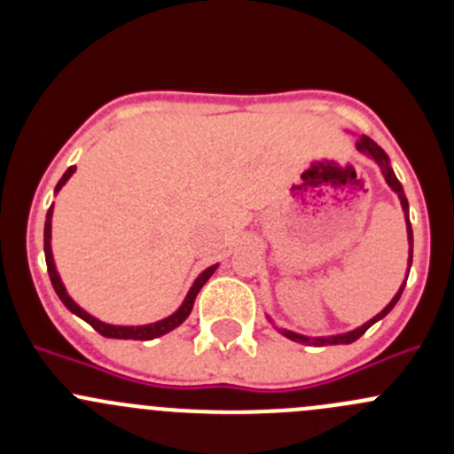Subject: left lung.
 <instances>
[{
  "mask_svg": "<svg viewBox=\"0 0 454 454\" xmlns=\"http://www.w3.org/2000/svg\"><path fill=\"white\" fill-rule=\"evenodd\" d=\"M356 149L363 151L364 155H369L371 160H373L375 164L380 167V171H382L384 180H387V184L391 186L393 193H397V198H400V204H402V210H404V217H406V235H409V270H411V263H413V228H411V219H409V201H406V195H404V189H402L400 180L395 177V173H393L391 168V162H388V155L384 153L382 146L375 145L373 140L367 138V136H360L358 142H356ZM406 278H409V272H406ZM404 286L406 281L402 283L400 290H397V294L393 296L391 303L387 305V308L382 309L380 314H375L373 318L367 320L364 325H360V327L351 329V332L347 333H336V336H303V333H296V332H290V329H278V332L283 333L286 338H290V340L294 342H301V345H314V347H323V345H349V342L358 340L360 336H363L364 332L371 327L373 323H378L380 318H384L388 312H391L393 308H395V303L400 301L402 292H404ZM270 318V316H268Z\"/></svg>",
  "mask_w": 454,
  "mask_h": 454,
  "instance_id": "left-lung-1",
  "label": "left lung"
}]
</instances>
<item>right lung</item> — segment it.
I'll use <instances>...</instances> for the list:
<instances>
[{"mask_svg":"<svg viewBox=\"0 0 454 454\" xmlns=\"http://www.w3.org/2000/svg\"><path fill=\"white\" fill-rule=\"evenodd\" d=\"M76 171V167H70L66 173H63V177L59 180L57 189H54V193H59V191L63 189V184H66L67 180L72 177V173ZM52 206H50L48 215H45V228H43V253H45V263H48V274H50V281H52V287L54 292H57V296L61 299V303L66 305L67 309H70L72 314H76L79 318H83L85 323H90L91 327L96 329V332L100 333V336L105 338H122V340H153V338L158 336H164V333L173 332L176 327H180L182 323H184L186 318H189L191 309H193V303H195V296L200 294V290L204 287V283L208 281L210 277H213V272L217 270V263L210 265V268H206L204 272L200 274L198 278H195V283L191 286L189 294H186L184 303L180 305V308L176 309L171 316H167V318L158 320V323H149V325H109V323H103V320L94 318L91 314H87L83 308H79V305L72 301V296L67 294L66 286H63L61 277H59L57 272V265H54V256H52Z\"/></svg>","mask_w":454,"mask_h":454,"instance_id":"obj_1","label":"right lung"}]
</instances>
